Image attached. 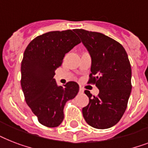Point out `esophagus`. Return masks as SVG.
<instances>
[{"label":"esophagus","instance_id":"obj_1","mask_svg":"<svg viewBox=\"0 0 148 148\" xmlns=\"http://www.w3.org/2000/svg\"><path fill=\"white\" fill-rule=\"evenodd\" d=\"M79 93L80 94H83L84 93V89L82 88H80V89H79Z\"/></svg>","mask_w":148,"mask_h":148}]
</instances>
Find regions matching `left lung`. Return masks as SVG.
I'll return each instance as SVG.
<instances>
[{
	"label": "left lung",
	"mask_w": 148,
	"mask_h": 148,
	"mask_svg": "<svg viewBox=\"0 0 148 148\" xmlns=\"http://www.w3.org/2000/svg\"><path fill=\"white\" fill-rule=\"evenodd\" d=\"M74 32L91 57L90 79L99 89L97 97L84 91L89 103L83 108L84 120L97 129L117 124L125 112L131 92V67L126 51L120 43L98 32L76 29Z\"/></svg>",
	"instance_id": "obj_1"
}]
</instances>
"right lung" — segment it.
<instances>
[{"label": "right lung", "instance_id": "obj_1", "mask_svg": "<svg viewBox=\"0 0 148 148\" xmlns=\"http://www.w3.org/2000/svg\"><path fill=\"white\" fill-rule=\"evenodd\" d=\"M80 43L71 30L51 31L34 38L24 51L21 67L22 90L27 104L45 126H59L64 117L65 103L78 93L76 82L58 86L53 76L65 53Z\"/></svg>", "mask_w": 148, "mask_h": 148}]
</instances>
